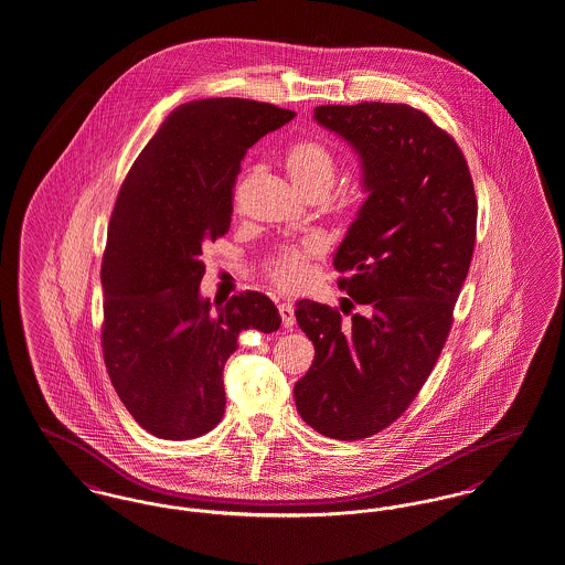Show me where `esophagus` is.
<instances>
[{"instance_id": "1", "label": "esophagus", "mask_w": 565, "mask_h": 565, "mask_svg": "<svg viewBox=\"0 0 565 565\" xmlns=\"http://www.w3.org/2000/svg\"><path fill=\"white\" fill-rule=\"evenodd\" d=\"M277 309H279V316H281V323H284V328H292L294 321H296L292 305H290V302H281Z\"/></svg>"}]
</instances>
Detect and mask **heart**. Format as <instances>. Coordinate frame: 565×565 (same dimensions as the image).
Segmentation results:
<instances>
[{"mask_svg":"<svg viewBox=\"0 0 565 565\" xmlns=\"http://www.w3.org/2000/svg\"><path fill=\"white\" fill-rule=\"evenodd\" d=\"M286 168L294 184L302 193H328L337 177V159L332 151L317 140H298L286 153ZM323 244L319 239H305L275 249L265 263V273L281 290H298L307 284L311 260L321 256Z\"/></svg>","mask_w":565,"mask_h":565,"instance_id":"b5f03b06","label":"heart"}]
</instances>
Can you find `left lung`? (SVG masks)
<instances>
[{"mask_svg":"<svg viewBox=\"0 0 565 565\" xmlns=\"http://www.w3.org/2000/svg\"><path fill=\"white\" fill-rule=\"evenodd\" d=\"M317 124L342 136L362 161L363 202L334 254L339 288L362 313L296 302L316 347L294 386L300 418L317 433L355 441L395 423L448 340L471 267L477 231L473 181L460 147L409 105L316 107Z\"/></svg>","mask_w":565,"mask_h":565,"instance_id":"obj_1","label":"left lung"}]
</instances>
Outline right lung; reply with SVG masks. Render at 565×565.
<instances>
[{
    "instance_id": "1",
    "label": "right lung",
    "mask_w": 565,
    "mask_h": 565,
    "mask_svg": "<svg viewBox=\"0 0 565 565\" xmlns=\"http://www.w3.org/2000/svg\"><path fill=\"white\" fill-rule=\"evenodd\" d=\"M294 111L248 98L177 107L136 158L115 202L100 281L103 358L136 423L193 439L225 414L223 367L246 330L275 332L271 298H202L203 246L231 226L233 186L249 147Z\"/></svg>"
}]
</instances>
